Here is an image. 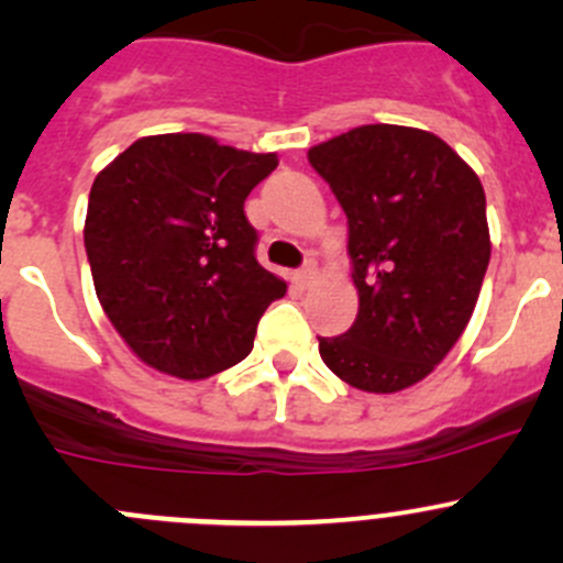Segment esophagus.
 Returning a JSON list of instances; mask_svg holds the SVG:
<instances>
[{"label": "esophagus", "mask_w": 563, "mask_h": 563, "mask_svg": "<svg viewBox=\"0 0 563 563\" xmlns=\"http://www.w3.org/2000/svg\"><path fill=\"white\" fill-rule=\"evenodd\" d=\"M294 277H297V283L302 288L310 286V283H313V277H316V261H305V266Z\"/></svg>", "instance_id": "esophagus-1"}]
</instances>
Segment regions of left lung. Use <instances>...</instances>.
Returning <instances> with one entry per match:
<instances>
[{"mask_svg":"<svg viewBox=\"0 0 563 563\" xmlns=\"http://www.w3.org/2000/svg\"><path fill=\"white\" fill-rule=\"evenodd\" d=\"M349 220L360 313L318 338L329 371L351 387L400 391L422 382L474 313L487 261L485 190L433 133L362 124L308 152Z\"/></svg>","mask_w":563,"mask_h":563,"instance_id":"8db88e82","label":"left lung"}]
</instances>
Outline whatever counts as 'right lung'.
Segmentation results:
<instances>
[{"instance_id": "right-lung-1", "label": "right lung", "mask_w": 563, "mask_h": 563, "mask_svg": "<svg viewBox=\"0 0 563 563\" xmlns=\"http://www.w3.org/2000/svg\"><path fill=\"white\" fill-rule=\"evenodd\" d=\"M275 168V155L168 133L139 139L95 179L84 225L95 291L155 371L196 382L253 351L286 283L255 258L245 198Z\"/></svg>"}]
</instances>
